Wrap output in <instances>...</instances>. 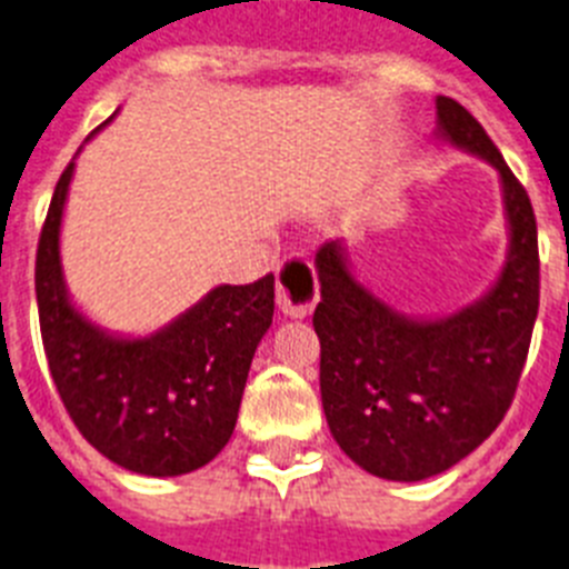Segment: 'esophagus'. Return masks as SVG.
<instances>
[{
  "mask_svg": "<svg viewBox=\"0 0 569 569\" xmlns=\"http://www.w3.org/2000/svg\"><path fill=\"white\" fill-rule=\"evenodd\" d=\"M320 298L318 274L306 254L286 257L278 269V306L286 318H306L312 315Z\"/></svg>",
  "mask_w": 569,
  "mask_h": 569,
  "instance_id": "esophagus-1",
  "label": "esophagus"
}]
</instances>
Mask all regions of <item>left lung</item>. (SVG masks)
<instances>
[{"mask_svg":"<svg viewBox=\"0 0 569 569\" xmlns=\"http://www.w3.org/2000/svg\"><path fill=\"white\" fill-rule=\"evenodd\" d=\"M449 142L490 160L503 182L510 254L492 291L443 320H409L369 295L340 246H320V398L335 441L387 481L438 476L496 432L516 398L538 315L532 202L461 102L438 97Z\"/></svg>","mask_w":569,"mask_h":569,"instance_id":"obj_1","label":"left lung"}]
</instances>
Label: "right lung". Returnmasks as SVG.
Wrapping results in <instances>:
<instances>
[{"label": "right lung", "instance_id": "add662e5", "mask_svg": "<svg viewBox=\"0 0 569 569\" xmlns=\"http://www.w3.org/2000/svg\"><path fill=\"white\" fill-rule=\"evenodd\" d=\"M68 162L37 246L42 346L71 421L108 461L140 476H182L229 443L251 358L274 315V274L217 286L151 338H111L68 300L59 266V223Z\"/></svg>", "mask_w": 569, "mask_h": 569}]
</instances>
